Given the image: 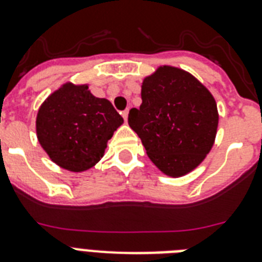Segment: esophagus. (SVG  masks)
Segmentation results:
<instances>
[{
  "label": "esophagus",
  "mask_w": 262,
  "mask_h": 262,
  "mask_svg": "<svg viewBox=\"0 0 262 262\" xmlns=\"http://www.w3.org/2000/svg\"><path fill=\"white\" fill-rule=\"evenodd\" d=\"M127 114H129V111H124V112H121V116H122V117H124V120L125 121H127Z\"/></svg>",
  "instance_id": "obj_1"
}]
</instances>
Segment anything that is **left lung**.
Instances as JSON below:
<instances>
[{
  "mask_svg": "<svg viewBox=\"0 0 262 262\" xmlns=\"http://www.w3.org/2000/svg\"><path fill=\"white\" fill-rule=\"evenodd\" d=\"M141 98L127 122L153 164L170 177L197 168L212 149L219 125L209 90L185 70L160 67L142 82Z\"/></svg>",
  "mask_w": 262,
  "mask_h": 262,
  "instance_id": "8db88e82",
  "label": "left lung"
}]
</instances>
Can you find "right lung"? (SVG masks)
Masks as SVG:
<instances>
[{
	"instance_id": "right-lung-1",
	"label": "right lung",
	"mask_w": 262,
	"mask_h": 262,
	"mask_svg": "<svg viewBox=\"0 0 262 262\" xmlns=\"http://www.w3.org/2000/svg\"><path fill=\"white\" fill-rule=\"evenodd\" d=\"M122 122L111 101L94 97L88 85L65 83L39 107L37 137L52 161L70 172H83L100 161Z\"/></svg>"
}]
</instances>
